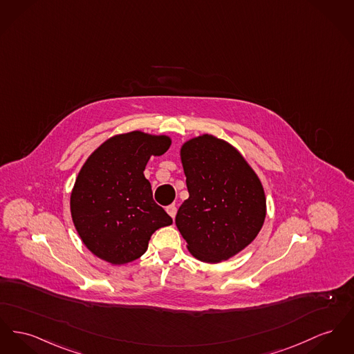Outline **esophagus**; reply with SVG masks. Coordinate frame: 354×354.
<instances>
[{"mask_svg":"<svg viewBox=\"0 0 354 354\" xmlns=\"http://www.w3.org/2000/svg\"><path fill=\"white\" fill-rule=\"evenodd\" d=\"M166 211L167 214L174 219L175 215H176V206L175 205H169V206H167Z\"/></svg>","mask_w":354,"mask_h":354,"instance_id":"1","label":"esophagus"}]
</instances>
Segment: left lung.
<instances>
[{
	"label": "left lung",
	"instance_id": "left-lung-1",
	"mask_svg": "<svg viewBox=\"0 0 354 354\" xmlns=\"http://www.w3.org/2000/svg\"><path fill=\"white\" fill-rule=\"evenodd\" d=\"M188 199L175 223L196 259L227 261L249 246L266 216L263 186L241 152L212 135L180 148Z\"/></svg>",
	"mask_w": 354,
	"mask_h": 354
}]
</instances>
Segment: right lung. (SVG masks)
<instances>
[{"label":"right lung","mask_w":354,"mask_h":354,"mask_svg":"<svg viewBox=\"0 0 354 354\" xmlns=\"http://www.w3.org/2000/svg\"><path fill=\"white\" fill-rule=\"evenodd\" d=\"M169 146L166 135L132 131L105 140L84 163L71 194V214L84 245L100 259L132 262L146 252L156 230L172 225L143 174L149 158Z\"/></svg>","instance_id":"1"}]
</instances>
